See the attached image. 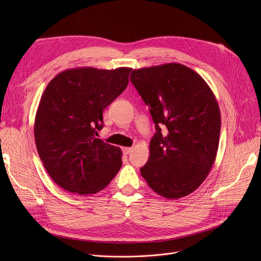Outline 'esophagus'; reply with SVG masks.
Here are the masks:
<instances>
[{
	"label": "esophagus",
	"instance_id": "obj_1",
	"mask_svg": "<svg viewBox=\"0 0 261 261\" xmlns=\"http://www.w3.org/2000/svg\"><path fill=\"white\" fill-rule=\"evenodd\" d=\"M132 148H130V147H123L122 148V152L125 153V154H129V153H131L132 152Z\"/></svg>",
	"mask_w": 261,
	"mask_h": 261
}]
</instances>
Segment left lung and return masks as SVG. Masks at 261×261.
<instances>
[{"label": "left lung", "mask_w": 261, "mask_h": 261, "mask_svg": "<svg viewBox=\"0 0 261 261\" xmlns=\"http://www.w3.org/2000/svg\"><path fill=\"white\" fill-rule=\"evenodd\" d=\"M130 80L156 129L141 173L158 195L186 197L206 179L217 156L221 115L215 95L197 72L174 62L133 70Z\"/></svg>", "instance_id": "left-lung-1"}]
</instances>
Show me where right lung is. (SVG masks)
Segmentation results:
<instances>
[{
    "label": "right lung",
    "instance_id": "obj_1",
    "mask_svg": "<svg viewBox=\"0 0 261 261\" xmlns=\"http://www.w3.org/2000/svg\"><path fill=\"white\" fill-rule=\"evenodd\" d=\"M131 67H76L55 76L38 106L34 134L51 180L66 191L93 195L121 167V150L96 139L102 111L129 84Z\"/></svg>",
    "mask_w": 261,
    "mask_h": 261
}]
</instances>
